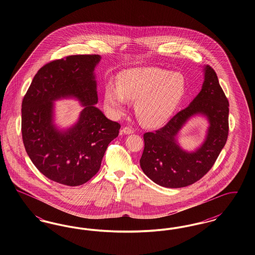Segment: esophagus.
Here are the masks:
<instances>
[{
	"mask_svg": "<svg viewBox=\"0 0 255 255\" xmlns=\"http://www.w3.org/2000/svg\"><path fill=\"white\" fill-rule=\"evenodd\" d=\"M122 132L125 133V134H130V133H133V130L131 127H129V126H125V127H123Z\"/></svg>",
	"mask_w": 255,
	"mask_h": 255,
	"instance_id": "34e87169",
	"label": "esophagus"
}]
</instances>
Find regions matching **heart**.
<instances>
[{"instance_id": "b5f03b06", "label": "heart", "mask_w": 255, "mask_h": 255, "mask_svg": "<svg viewBox=\"0 0 255 255\" xmlns=\"http://www.w3.org/2000/svg\"><path fill=\"white\" fill-rule=\"evenodd\" d=\"M185 93L182 73H170L157 67L130 69L121 74L120 85L109 83L105 89V106L122 115L128 100L135 101V113L141 123L156 126L166 122Z\"/></svg>"}]
</instances>
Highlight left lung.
Returning <instances> with one entry per match:
<instances>
[{"mask_svg":"<svg viewBox=\"0 0 255 255\" xmlns=\"http://www.w3.org/2000/svg\"><path fill=\"white\" fill-rule=\"evenodd\" d=\"M229 100L219 83L215 71L205 68L202 91L188 107L175 115L163 127L143 134L144 149L140 167L146 176L160 186L180 188L202 179L211 169L229 135ZM206 115L210 124L206 140L195 152L183 151L175 136L191 116Z\"/></svg>","mask_w":255,"mask_h":255,"instance_id":"obj_1","label":"left lung"}]
</instances>
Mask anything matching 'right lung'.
Here are the masks:
<instances>
[{
  "mask_svg": "<svg viewBox=\"0 0 255 255\" xmlns=\"http://www.w3.org/2000/svg\"><path fill=\"white\" fill-rule=\"evenodd\" d=\"M97 54L69 55L50 61L37 72L22 102V137L33 164L49 180L77 186L100 168L121 124L108 120L97 103L94 70ZM76 97L85 106L80 120L67 131L52 124V101Z\"/></svg>",
  "mask_w": 255,
  "mask_h": 255,
  "instance_id": "1",
  "label": "right lung"
}]
</instances>
